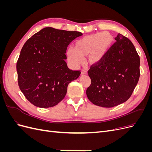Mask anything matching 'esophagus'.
<instances>
[{
  "label": "esophagus",
  "mask_w": 152,
  "mask_h": 152,
  "mask_svg": "<svg viewBox=\"0 0 152 152\" xmlns=\"http://www.w3.org/2000/svg\"><path fill=\"white\" fill-rule=\"evenodd\" d=\"M87 73V68H84L82 70V75H86Z\"/></svg>",
  "instance_id": "1"
}]
</instances>
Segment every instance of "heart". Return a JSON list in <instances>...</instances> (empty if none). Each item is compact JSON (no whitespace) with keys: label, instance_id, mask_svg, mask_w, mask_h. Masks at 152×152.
Wrapping results in <instances>:
<instances>
[{"label":"heart","instance_id":"obj_1","mask_svg":"<svg viewBox=\"0 0 152 152\" xmlns=\"http://www.w3.org/2000/svg\"><path fill=\"white\" fill-rule=\"evenodd\" d=\"M107 35L108 34L107 32H100L94 35L87 37L78 40L76 43L75 48L70 47L68 50V56L70 62L73 65L79 66L80 63L83 62L84 56L94 50H95L91 54L92 59L94 61H98L100 60L102 57L103 49L110 42L108 37L104 39ZM101 42L102 43H101Z\"/></svg>","mask_w":152,"mask_h":152}]
</instances>
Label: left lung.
I'll return each mask as SVG.
<instances>
[{
	"mask_svg": "<svg viewBox=\"0 0 152 152\" xmlns=\"http://www.w3.org/2000/svg\"><path fill=\"white\" fill-rule=\"evenodd\" d=\"M101 61L88 71L91 84L86 90L91 103L112 108L131 97L138 82L140 59L131 41L121 34Z\"/></svg>",
	"mask_w": 152,
	"mask_h": 152,
	"instance_id": "1",
	"label": "left lung"
}]
</instances>
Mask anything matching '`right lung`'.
<instances>
[{
  "instance_id": "1",
  "label": "right lung",
  "mask_w": 152,
  "mask_h": 152,
  "mask_svg": "<svg viewBox=\"0 0 152 152\" xmlns=\"http://www.w3.org/2000/svg\"><path fill=\"white\" fill-rule=\"evenodd\" d=\"M82 35L46 27L26 41L16 64L21 91L37 107L57 105L65 97L68 85L80 75L67 66L66 49L73 40Z\"/></svg>"
}]
</instances>
